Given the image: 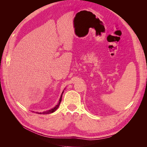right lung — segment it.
Wrapping results in <instances>:
<instances>
[{
    "label": "right lung",
    "instance_id": "right-lung-1",
    "mask_svg": "<svg viewBox=\"0 0 147 147\" xmlns=\"http://www.w3.org/2000/svg\"><path fill=\"white\" fill-rule=\"evenodd\" d=\"M65 89H64V90H65ZM64 91H63V92H62V94H61V97H60V99H59V100L58 103H57V104L55 107H53V109H50V110H47V111H45V112H40V113L36 112V113H39V114H49V113H53V112H55V111L57 109V108L59 107V105L60 104H61V100H62V96H63V92H64Z\"/></svg>",
    "mask_w": 147,
    "mask_h": 147
}]
</instances>
